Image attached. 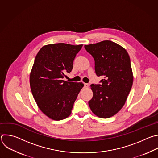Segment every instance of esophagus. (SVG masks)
<instances>
[{
	"label": "esophagus",
	"instance_id": "34e87169",
	"mask_svg": "<svg viewBox=\"0 0 158 158\" xmlns=\"http://www.w3.org/2000/svg\"><path fill=\"white\" fill-rule=\"evenodd\" d=\"M89 87V84H87V83H84V87L85 88H87Z\"/></svg>",
	"mask_w": 158,
	"mask_h": 158
}]
</instances>
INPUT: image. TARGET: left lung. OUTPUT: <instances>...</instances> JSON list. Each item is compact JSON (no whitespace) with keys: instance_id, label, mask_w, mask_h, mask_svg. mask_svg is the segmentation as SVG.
<instances>
[{"instance_id":"1","label":"left lung","mask_w":158,"mask_h":158,"mask_svg":"<svg viewBox=\"0 0 158 158\" xmlns=\"http://www.w3.org/2000/svg\"><path fill=\"white\" fill-rule=\"evenodd\" d=\"M84 48L94 59L97 76H104L101 84L90 85L93 97L89 107L96 116L110 118L123 107L133 85L130 56L124 48L110 40Z\"/></svg>"}]
</instances>
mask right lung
<instances>
[{"instance_id": "1", "label": "right lung", "mask_w": 158, "mask_h": 158, "mask_svg": "<svg viewBox=\"0 0 158 158\" xmlns=\"http://www.w3.org/2000/svg\"><path fill=\"white\" fill-rule=\"evenodd\" d=\"M82 44L63 43L43 46L37 53L30 74V85L40 110L49 118L61 120L71 114L82 82L63 80L73 68Z\"/></svg>"}]
</instances>
